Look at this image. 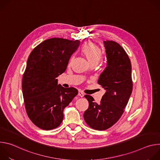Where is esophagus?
Segmentation results:
<instances>
[{"label": "esophagus", "mask_w": 160, "mask_h": 160, "mask_svg": "<svg viewBox=\"0 0 160 160\" xmlns=\"http://www.w3.org/2000/svg\"><path fill=\"white\" fill-rule=\"evenodd\" d=\"M78 95L80 97H81V98H83V97L84 96V94L82 92V91H79Z\"/></svg>", "instance_id": "1"}]
</instances>
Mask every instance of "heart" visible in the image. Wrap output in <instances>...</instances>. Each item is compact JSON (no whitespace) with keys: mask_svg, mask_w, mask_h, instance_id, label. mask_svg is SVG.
Returning a JSON list of instances; mask_svg holds the SVG:
<instances>
[{"mask_svg":"<svg viewBox=\"0 0 160 160\" xmlns=\"http://www.w3.org/2000/svg\"><path fill=\"white\" fill-rule=\"evenodd\" d=\"M82 53L85 56L90 65L98 64L101 59L102 55L101 49L92 42H88L85 43L82 49ZM73 58H71L72 62Z\"/></svg>","mask_w":160,"mask_h":160,"instance_id":"obj_1","label":"heart"}]
</instances>
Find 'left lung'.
Listing matches in <instances>:
<instances>
[{
  "instance_id": "left-lung-1",
  "label": "left lung",
  "mask_w": 160,
  "mask_h": 160,
  "mask_svg": "<svg viewBox=\"0 0 160 160\" xmlns=\"http://www.w3.org/2000/svg\"><path fill=\"white\" fill-rule=\"evenodd\" d=\"M107 63L98 83L106 90L99 104L91 96L85 95L88 108L83 118L87 124L96 130H104L120 119L132 92V66L130 59L117 42L104 40Z\"/></svg>"
}]
</instances>
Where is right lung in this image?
Segmentation results:
<instances>
[{"label": "right lung", "instance_id": "add662e5", "mask_svg": "<svg viewBox=\"0 0 160 160\" xmlns=\"http://www.w3.org/2000/svg\"><path fill=\"white\" fill-rule=\"evenodd\" d=\"M80 40L62 38L45 40L30 53L22 76V90L27 115L43 130L58 127L63 110L78 94L75 88H64L56 78L65 72Z\"/></svg>", "mask_w": 160, "mask_h": 160}]
</instances>
